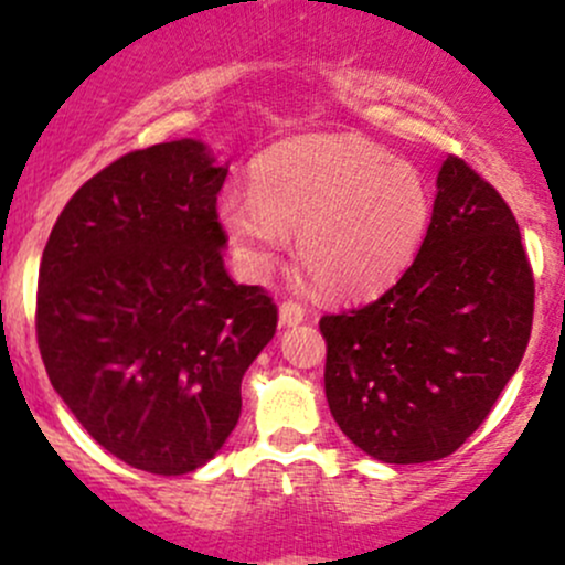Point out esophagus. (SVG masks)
<instances>
[{
  "mask_svg": "<svg viewBox=\"0 0 565 565\" xmlns=\"http://www.w3.org/2000/svg\"><path fill=\"white\" fill-rule=\"evenodd\" d=\"M307 318V309L299 301H282L280 305V323L282 326H299Z\"/></svg>",
  "mask_w": 565,
  "mask_h": 565,
  "instance_id": "1",
  "label": "esophagus"
}]
</instances>
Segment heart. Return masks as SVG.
I'll return each instance as SVG.
<instances>
[{
    "label": "heart",
    "instance_id": "obj_1",
    "mask_svg": "<svg viewBox=\"0 0 565 565\" xmlns=\"http://www.w3.org/2000/svg\"><path fill=\"white\" fill-rule=\"evenodd\" d=\"M430 188L406 161L361 137L315 135L277 145L253 185L217 202L228 242L256 275L296 236V260L326 296L355 299L402 277L426 242Z\"/></svg>",
    "mask_w": 565,
    "mask_h": 565
}]
</instances>
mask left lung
I'll list each match as a JSON object with an SVG mask.
<instances>
[{"mask_svg":"<svg viewBox=\"0 0 565 565\" xmlns=\"http://www.w3.org/2000/svg\"><path fill=\"white\" fill-rule=\"evenodd\" d=\"M436 188L426 242L404 275L380 299L320 318L333 420L385 463L458 450L531 337L533 271L509 204L458 156Z\"/></svg>","mask_w":565,"mask_h":565,"instance_id":"obj_1","label":"left lung"}]
</instances>
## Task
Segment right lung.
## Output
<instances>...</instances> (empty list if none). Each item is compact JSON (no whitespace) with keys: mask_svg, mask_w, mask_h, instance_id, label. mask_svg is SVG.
I'll return each mask as SVG.
<instances>
[{"mask_svg":"<svg viewBox=\"0 0 565 565\" xmlns=\"http://www.w3.org/2000/svg\"><path fill=\"white\" fill-rule=\"evenodd\" d=\"M228 169L196 139L120 156L66 202L40 260L38 344L83 428L139 471L178 477L223 447L239 385L277 329L223 266Z\"/></svg>","mask_w":565,"mask_h":565,"instance_id":"1","label":"right lung"}]
</instances>
